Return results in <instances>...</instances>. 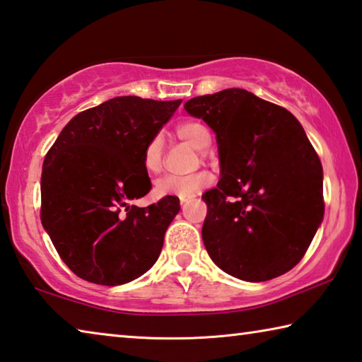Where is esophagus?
I'll list each match as a JSON object with an SVG mask.
<instances>
[{"label": "esophagus", "instance_id": "esophagus-1", "mask_svg": "<svg viewBox=\"0 0 362 362\" xmlns=\"http://www.w3.org/2000/svg\"><path fill=\"white\" fill-rule=\"evenodd\" d=\"M193 201V198H180V206L183 207V206H187L188 203H192Z\"/></svg>", "mask_w": 362, "mask_h": 362}]
</instances>
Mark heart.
<instances>
[{"label":"heart","mask_w":362,"mask_h":362,"mask_svg":"<svg viewBox=\"0 0 362 362\" xmlns=\"http://www.w3.org/2000/svg\"><path fill=\"white\" fill-rule=\"evenodd\" d=\"M177 134L188 144H192L196 150H206L211 145V134L207 127L201 122L188 121L177 126ZM163 158V137L156 134L148 140L142 151V164L148 174H156L161 170ZM211 182L207 174H194L187 177L166 175L155 183L156 198H168V196H177V198H192L201 188Z\"/></svg>","instance_id":"heart-1"}]
</instances>
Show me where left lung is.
<instances>
[{
    "instance_id": "1",
    "label": "left lung",
    "mask_w": 362,
    "mask_h": 362,
    "mask_svg": "<svg viewBox=\"0 0 362 362\" xmlns=\"http://www.w3.org/2000/svg\"><path fill=\"white\" fill-rule=\"evenodd\" d=\"M183 108L216 134L220 180L203 194V241L216 265L249 283L302 260L324 217L322 166L286 108L231 88Z\"/></svg>"
}]
</instances>
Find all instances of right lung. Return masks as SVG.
<instances>
[{"label": "right lung", "mask_w": 362, "mask_h": 362, "mask_svg": "<svg viewBox=\"0 0 362 362\" xmlns=\"http://www.w3.org/2000/svg\"><path fill=\"white\" fill-rule=\"evenodd\" d=\"M180 103L115 97L71 118L47 151L41 223L76 276L119 286L155 265L179 198L148 207L129 201L151 189L142 151Z\"/></svg>", "instance_id": "right-lung-1"}]
</instances>
